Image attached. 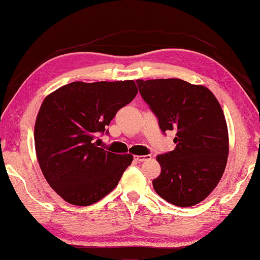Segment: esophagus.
<instances>
[{"label": "esophagus", "mask_w": 260, "mask_h": 260, "mask_svg": "<svg viewBox=\"0 0 260 260\" xmlns=\"http://www.w3.org/2000/svg\"><path fill=\"white\" fill-rule=\"evenodd\" d=\"M148 159H151V155H137L134 158L135 161H138V162H142V161H145V160H148Z\"/></svg>", "instance_id": "esophagus-1"}]
</instances>
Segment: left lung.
<instances>
[{
	"mask_svg": "<svg viewBox=\"0 0 260 260\" xmlns=\"http://www.w3.org/2000/svg\"><path fill=\"white\" fill-rule=\"evenodd\" d=\"M137 85L162 133H175L174 151L156 156L161 173L153 180L155 192L175 206L203 202L228 162V126L218 100L206 87L180 79L137 80Z\"/></svg>",
	"mask_w": 260,
	"mask_h": 260,
	"instance_id": "left-lung-1",
	"label": "left lung"
}]
</instances>
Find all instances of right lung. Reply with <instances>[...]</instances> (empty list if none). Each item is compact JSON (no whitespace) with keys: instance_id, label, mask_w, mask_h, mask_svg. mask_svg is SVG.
Instances as JSON below:
<instances>
[{"instance_id":"right-lung-1","label":"right lung","mask_w":260,"mask_h":260,"mask_svg":"<svg viewBox=\"0 0 260 260\" xmlns=\"http://www.w3.org/2000/svg\"><path fill=\"white\" fill-rule=\"evenodd\" d=\"M138 94L133 80L72 82L43 100L35 122L36 156L46 180L62 199L88 206L118 185L133 155L99 147L116 112Z\"/></svg>"}]
</instances>
